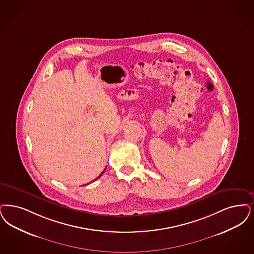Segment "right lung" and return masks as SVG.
I'll return each instance as SVG.
<instances>
[{"label":"right lung","instance_id":"add662e5","mask_svg":"<svg viewBox=\"0 0 254 254\" xmlns=\"http://www.w3.org/2000/svg\"><path fill=\"white\" fill-rule=\"evenodd\" d=\"M105 172V170H104V171H103V172L101 173V175H99V177H101L102 175H103V173ZM99 177H98V178H99ZM98 178H97V179H98ZM97 179H95V180H94V181H96V180H97ZM94 181H93V182H94ZM90 183H89V184H90Z\"/></svg>","mask_w":254,"mask_h":254}]
</instances>
